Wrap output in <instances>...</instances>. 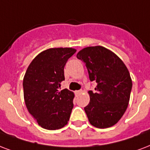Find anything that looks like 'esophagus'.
<instances>
[{"mask_svg":"<svg viewBox=\"0 0 150 150\" xmlns=\"http://www.w3.org/2000/svg\"><path fill=\"white\" fill-rule=\"evenodd\" d=\"M82 92H83V91H82V90H76V91H75V94H80V93H82Z\"/></svg>","mask_w":150,"mask_h":150,"instance_id":"obj_1","label":"esophagus"}]
</instances>
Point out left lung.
Here are the masks:
<instances>
[{
    "instance_id": "obj_1",
    "label": "left lung",
    "mask_w": 150,
    "mask_h": 150,
    "mask_svg": "<svg viewBox=\"0 0 150 150\" xmlns=\"http://www.w3.org/2000/svg\"><path fill=\"white\" fill-rule=\"evenodd\" d=\"M76 57L85 63L90 81L96 83L84 108L90 124L98 128L115 125L128 106L132 89L128 69L114 52L99 45L84 48Z\"/></svg>"
}]
</instances>
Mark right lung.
<instances>
[{
    "mask_svg": "<svg viewBox=\"0 0 150 150\" xmlns=\"http://www.w3.org/2000/svg\"><path fill=\"white\" fill-rule=\"evenodd\" d=\"M76 52L72 48H52L32 60L25 73L23 86L27 110L38 125L47 130L62 128L73 108L74 93L64 89V68Z\"/></svg>",
    "mask_w": 150,
    "mask_h": 150,
    "instance_id": "obj_1",
    "label": "right lung"
}]
</instances>
